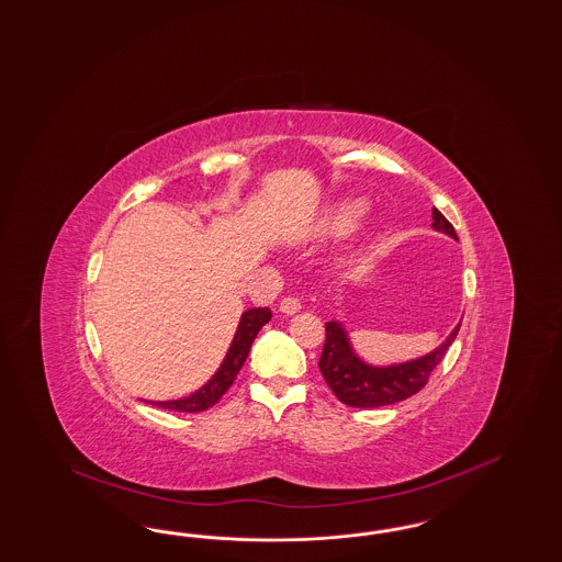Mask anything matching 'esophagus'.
<instances>
[{
	"instance_id": "34e87169",
	"label": "esophagus",
	"mask_w": 562,
	"mask_h": 562,
	"mask_svg": "<svg viewBox=\"0 0 562 562\" xmlns=\"http://www.w3.org/2000/svg\"><path fill=\"white\" fill-rule=\"evenodd\" d=\"M301 307H303V305H301V299H299V296H284L282 303H280V311L291 313V315L301 310Z\"/></svg>"
}]
</instances>
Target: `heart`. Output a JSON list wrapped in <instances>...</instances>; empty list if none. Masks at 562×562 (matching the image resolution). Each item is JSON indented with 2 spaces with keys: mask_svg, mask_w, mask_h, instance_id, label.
Listing matches in <instances>:
<instances>
[{
  "mask_svg": "<svg viewBox=\"0 0 562 562\" xmlns=\"http://www.w3.org/2000/svg\"><path fill=\"white\" fill-rule=\"evenodd\" d=\"M368 213V203L363 199H347L340 201L338 205H334L326 215L324 228L329 234L350 233Z\"/></svg>",
  "mask_w": 562,
  "mask_h": 562,
  "instance_id": "1",
  "label": "heart"
}]
</instances>
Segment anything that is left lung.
<instances>
[{
  "mask_svg": "<svg viewBox=\"0 0 562 562\" xmlns=\"http://www.w3.org/2000/svg\"><path fill=\"white\" fill-rule=\"evenodd\" d=\"M431 226L438 233L457 238L452 224L436 207L431 210ZM459 328L461 324L452 329V334L438 349L422 359L390 368H373L352 352L342 326L338 322H328L326 342L319 357V371L340 403L355 408L386 407L405 401L426 386L429 373L445 359L446 350L454 342Z\"/></svg>",
  "mask_w": 562,
  "mask_h": 562,
  "instance_id": "8db88e82",
  "label": "left lung"
}]
</instances>
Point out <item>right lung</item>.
Returning a JSON list of instances; mask_svg holds the SVG:
<instances>
[{
	"label": "right lung",
	"instance_id": "1",
	"mask_svg": "<svg viewBox=\"0 0 562 562\" xmlns=\"http://www.w3.org/2000/svg\"><path fill=\"white\" fill-rule=\"evenodd\" d=\"M271 319V311L268 307H257L243 313L238 329L234 334L233 345L228 349V355L224 359V363L215 371L212 380L203 387H199L194 394L180 398V401H166V403H151L155 407L168 408V411H178V413H199L205 408L213 407L224 394L226 390L233 386L238 371L243 368V363L249 357L252 340L259 334V329L263 328Z\"/></svg>",
	"mask_w": 562,
	"mask_h": 562
}]
</instances>
